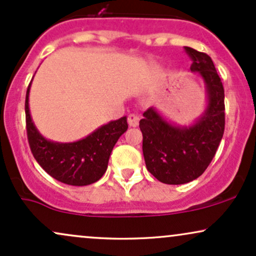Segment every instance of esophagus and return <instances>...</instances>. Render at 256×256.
Segmentation results:
<instances>
[{
	"instance_id": "esophagus-1",
	"label": "esophagus",
	"mask_w": 256,
	"mask_h": 256,
	"mask_svg": "<svg viewBox=\"0 0 256 256\" xmlns=\"http://www.w3.org/2000/svg\"><path fill=\"white\" fill-rule=\"evenodd\" d=\"M138 120H140V118H138L137 116H134V114H130L128 118V125L132 126V128H136V126L138 125Z\"/></svg>"
}]
</instances>
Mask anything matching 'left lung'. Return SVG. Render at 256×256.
Masks as SVG:
<instances>
[{
	"label": "left lung",
	"mask_w": 256,
	"mask_h": 256,
	"mask_svg": "<svg viewBox=\"0 0 256 256\" xmlns=\"http://www.w3.org/2000/svg\"><path fill=\"white\" fill-rule=\"evenodd\" d=\"M192 60L190 70L198 72L206 84L207 108L192 126H176L154 107L140 119L143 155L146 170L165 184H185L198 178L216 155L225 128L224 86L212 58L185 46Z\"/></svg>",
	"instance_id": "1"
}]
</instances>
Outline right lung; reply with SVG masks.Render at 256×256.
Returning <instances> with one entry per match:
<instances>
[{"instance_id": "obj_1", "label": "right lung", "mask_w": 256, "mask_h": 256, "mask_svg": "<svg viewBox=\"0 0 256 256\" xmlns=\"http://www.w3.org/2000/svg\"><path fill=\"white\" fill-rule=\"evenodd\" d=\"M30 86L31 83L25 100L26 132L37 162L49 176L61 183L83 186L98 182L107 170L113 146L128 130L126 116L101 126L77 142H52L38 132L31 119L28 108Z\"/></svg>"}]
</instances>
